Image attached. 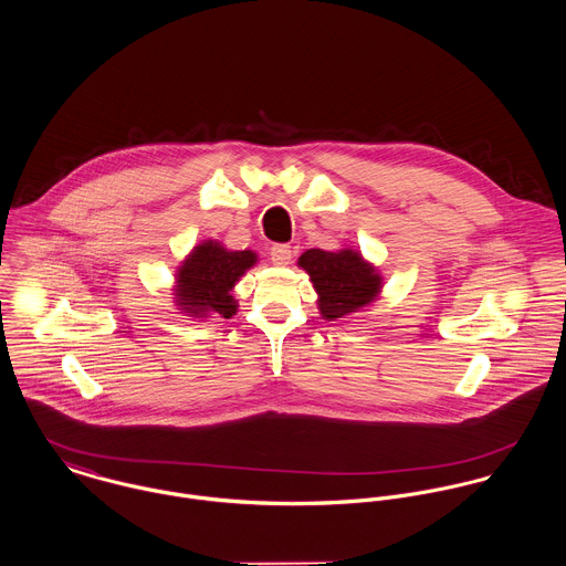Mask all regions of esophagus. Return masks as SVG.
<instances>
[{"label": "esophagus", "mask_w": 566, "mask_h": 566, "mask_svg": "<svg viewBox=\"0 0 566 566\" xmlns=\"http://www.w3.org/2000/svg\"><path fill=\"white\" fill-rule=\"evenodd\" d=\"M269 255H271V262H273V264L286 266V264L291 262V258H293V250H291V245L277 243V245H273V248L269 250Z\"/></svg>", "instance_id": "34e87169"}]
</instances>
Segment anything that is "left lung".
Returning a JSON list of instances; mask_svg holds the SVG:
<instances>
[{
    "label": "left lung",
    "instance_id": "1",
    "mask_svg": "<svg viewBox=\"0 0 566 566\" xmlns=\"http://www.w3.org/2000/svg\"><path fill=\"white\" fill-rule=\"evenodd\" d=\"M300 266H304L318 293V311L323 318L336 321L345 314L371 304L379 291V275L360 253L352 250L323 252L308 250L302 253Z\"/></svg>",
    "mask_w": 566,
    "mask_h": 566
}]
</instances>
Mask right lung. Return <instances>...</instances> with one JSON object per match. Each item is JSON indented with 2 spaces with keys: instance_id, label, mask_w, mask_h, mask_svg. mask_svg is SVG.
I'll return each mask as SVG.
<instances>
[{
  "instance_id": "right-lung-1",
  "label": "right lung",
  "mask_w": 566,
  "mask_h": 566,
  "mask_svg": "<svg viewBox=\"0 0 566 566\" xmlns=\"http://www.w3.org/2000/svg\"><path fill=\"white\" fill-rule=\"evenodd\" d=\"M255 253L228 252L219 243L208 241L195 248L178 271V306L192 316L221 314L230 318L237 302L230 295L234 282L253 266Z\"/></svg>"
}]
</instances>
